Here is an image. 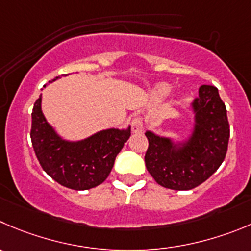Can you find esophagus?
Here are the masks:
<instances>
[{
  "label": "esophagus",
  "mask_w": 251,
  "mask_h": 251,
  "mask_svg": "<svg viewBox=\"0 0 251 251\" xmlns=\"http://www.w3.org/2000/svg\"><path fill=\"white\" fill-rule=\"evenodd\" d=\"M130 128H132L133 133H143V130H144V122H143L142 117H134L130 121Z\"/></svg>",
  "instance_id": "obj_1"
}]
</instances>
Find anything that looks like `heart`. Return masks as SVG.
<instances>
[{"label":"heart","mask_w":251,"mask_h":251,"mask_svg":"<svg viewBox=\"0 0 251 251\" xmlns=\"http://www.w3.org/2000/svg\"><path fill=\"white\" fill-rule=\"evenodd\" d=\"M170 91H171V87L169 85H160L159 87L155 88L154 94L155 96L157 97H165L170 94Z\"/></svg>","instance_id":"1"}]
</instances>
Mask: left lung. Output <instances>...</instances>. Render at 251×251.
Here are the masks:
<instances>
[{
    "instance_id": "8db88e82",
    "label": "left lung",
    "mask_w": 251,
    "mask_h": 251,
    "mask_svg": "<svg viewBox=\"0 0 251 251\" xmlns=\"http://www.w3.org/2000/svg\"><path fill=\"white\" fill-rule=\"evenodd\" d=\"M195 128L187 142L175 144L152 132L145 166L154 180L170 190H192L211 177L222 165L229 142V122L226 104L214 86L202 85L192 103Z\"/></svg>"
}]
</instances>
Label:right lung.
Masks as SVG:
<instances>
[{
  "label": "right lung",
  "instance_id": "1",
  "mask_svg": "<svg viewBox=\"0 0 251 251\" xmlns=\"http://www.w3.org/2000/svg\"><path fill=\"white\" fill-rule=\"evenodd\" d=\"M129 137L130 127L126 130L112 128L80 142H68L59 137L45 119L42 97L33 107L30 139L37 159L52 180L71 190H90L101 185Z\"/></svg>",
  "mask_w": 251,
  "mask_h": 251
}]
</instances>
